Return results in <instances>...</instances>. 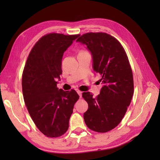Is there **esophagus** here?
Here are the masks:
<instances>
[{
    "instance_id": "1",
    "label": "esophagus",
    "mask_w": 160,
    "mask_h": 160,
    "mask_svg": "<svg viewBox=\"0 0 160 160\" xmlns=\"http://www.w3.org/2000/svg\"><path fill=\"white\" fill-rule=\"evenodd\" d=\"M77 93H78V94L79 95V96H80V97L81 98L82 97V91H77Z\"/></svg>"
}]
</instances>
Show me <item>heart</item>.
<instances>
[{"label": "heart", "mask_w": 160, "mask_h": 160, "mask_svg": "<svg viewBox=\"0 0 160 160\" xmlns=\"http://www.w3.org/2000/svg\"><path fill=\"white\" fill-rule=\"evenodd\" d=\"M80 52H85V50H81Z\"/></svg>", "instance_id": "heart-1"}]
</instances>
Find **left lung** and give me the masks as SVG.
I'll return each mask as SVG.
<instances>
[{"mask_svg":"<svg viewBox=\"0 0 160 160\" xmlns=\"http://www.w3.org/2000/svg\"><path fill=\"white\" fill-rule=\"evenodd\" d=\"M77 41L85 44L93 60V69L98 72L103 86L93 97L83 92L82 97L88 104L83 113L87 127L104 133L118 125L127 111L133 94V78L127 53L120 42L104 32H88Z\"/></svg>","mask_w":160,"mask_h":160,"instance_id":"1","label":"left lung"}]
</instances>
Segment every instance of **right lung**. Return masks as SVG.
<instances>
[{"mask_svg":"<svg viewBox=\"0 0 160 160\" xmlns=\"http://www.w3.org/2000/svg\"><path fill=\"white\" fill-rule=\"evenodd\" d=\"M80 34L50 33L42 36L29 53L22 75L25 104L39 130L48 138L60 137L69 128L77 91L57 88L64 52Z\"/></svg>","mask_w":160,"mask_h":160,"instance_id":"add662e5","label":"right lung"}]
</instances>
